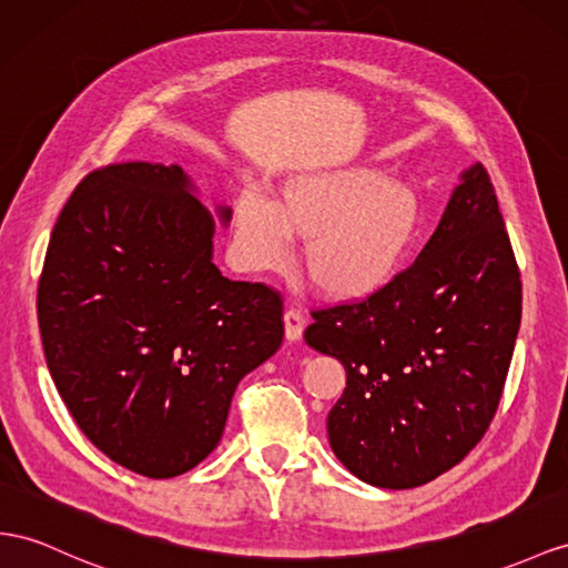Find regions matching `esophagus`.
<instances>
[{
  "label": "esophagus",
  "mask_w": 568,
  "mask_h": 568,
  "mask_svg": "<svg viewBox=\"0 0 568 568\" xmlns=\"http://www.w3.org/2000/svg\"><path fill=\"white\" fill-rule=\"evenodd\" d=\"M283 322H285V336L287 341H300L304 326H307V318H304L302 310L297 307H287L283 314Z\"/></svg>",
  "instance_id": "34e87169"
}]
</instances>
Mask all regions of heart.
Returning a JSON list of instances; mask_svg holds the SVG:
<instances>
[{"instance_id":"b5f03b06","label":"heart","mask_w":568,"mask_h":568,"mask_svg":"<svg viewBox=\"0 0 568 568\" xmlns=\"http://www.w3.org/2000/svg\"><path fill=\"white\" fill-rule=\"evenodd\" d=\"M419 230L408 184L367 168L297 174L275 203L244 186L232 206V237L246 271H278L290 237L304 242V271L333 300L374 295L394 278Z\"/></svg>"}]
</instances>
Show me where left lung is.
<instances>
[{"label": "left lung", "instance_id": "obj_1", "mask_svg": "<svg viewBox=\"0 0 568 568\" xmlns=\"http://www.w3.org/2000/svg\"><path fill=\"white\" fill-rule=\"evenodd\" d=\"M520 304L511 240L477 163L413 266L365 300L312 312L304 341L347 374L326 423L345 468L410 489L468 456L499 408Z\"/></svg>", "mask_w": 568, "mask_h": 568}]
</instances>
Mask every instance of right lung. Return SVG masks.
<instances>
[{"label": "right lung", "mask_w": 568, "mask_h": 568, "mask_svg": "<svg viewBox=\"0 0 568 568\" xmlns=\"http://www.w3.org/2000/svg\"><path fill=\"white\" fill-rule=\"evenodd\" d=\"M189 186L180 165L89 172L38 283L42 347L71 417L110 460L153 479L211 454L240 379L285 333L278 290L215 268L213 217Z\"/></svg>", "instance_id": "obj_1"}]
</instances>
